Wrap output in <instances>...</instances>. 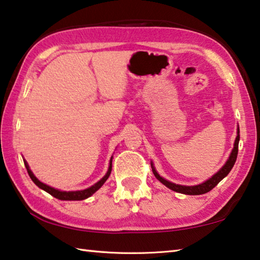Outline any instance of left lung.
Instances as JSON below:
<instances>
[{
  "label": "left lung",
  "mask_w": 260,
  "mask_h": 260,
  "mask_svg": "<svg viewBox=\"0 0 260 260\" xmlns=\"http://www.w3.org/2000/svg\"><path fill=\"white\" fill-rule=\"evenodd\" d=\"M239 142H240V128L237 127V135L234 142V148H233V150L231 152L230 157H228L227 161L225 162V165H223L221 169H220L217 173L213 174L210 179H208L206 181L202 182L200 184H196V186H182V184H177L169 181V180L164 179L158 174V172L155 169V165H153V162L151 161L152 172L155 174V177L159 180L164 186L170 188L171 190L177 191L180 193H184V195H202V193H205V192H209L210 190H212V189L217 186V184L221 181L223 178L227 177L228 173L231 172V170L233 169V166H234L236 161L237 151H239Z\"/></svg>",
  "instance_id": "1"
}]
</instances>
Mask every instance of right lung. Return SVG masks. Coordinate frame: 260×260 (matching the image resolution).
<instances>
[{
    "label": "right lung",
    "mask_w": 260,
    "mask_h": 260,
    "mask_svg": "<svg viewBox=\"0 0 260 260\" xmlns=\"http://www.w3.org/2000/svg\"><path fill=\"white\" fill-rule=\"evenodd\" d=\"M112 158L110 159L109 162V169H108V172L107 174L104 175V177L100 180V181L96 182L93 186L87 188V189H83V190H76V191H63V190H59V189H56V188H52L50 186H48V184L41 182L40 180H39L35 175L33 174L32 171H30L29 166L27 164V161L24 159V164L26 166V170H27L29 178L32 179V181L37 184L39 188H41L42 190L47 191L48 193H50L51 196L56 197V199H58L60 201H82V200H86L88 197H90L93 193H95L96 191L99 190V189L103 186L104 182L107 181L108 178L110 177V174H111V170H112Z\"/></svg>",
    "instance_id": "1"
}]
</instances>
